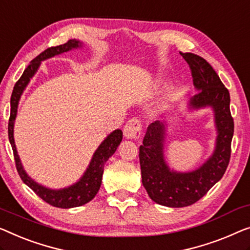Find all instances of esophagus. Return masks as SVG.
<instances>
[{"label":"esophagus","mask_w":250,"mask_h":250,"mask_svg":"<svg viewBox=\"0 0 250 250\" xmlns=\"http://www.w3.org/2000/svg\"><path fill=\"white\" fill-rule=\"evenodd\" d=\"M124 136L128 140H137L141 137L142 134V124L141 121L137 118H132L126 123L124 126Z\"/></svg>","instance_id":"34e87169"}]
</instances>
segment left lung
I'll return each instance as SVG.
<instances>
[{
	"instance_id": "8db88e82",
	"label": "left lung",
	"mask_w": 250,
	"mask_h": 250,
	"mask_svg": "<svg viewBox=\"0 0 250 250\" xmlns=\"http://www.w3.org/2000/svg\"><path fill=\"white\" fill-rule=\"evenodd\" d=\"M193 75L198 92L189 101L190 109L211 107L214 111L216 142L213 154L200 168L189 172L170 170L164 155L166 122L151 123L140 146L142 184L152 201L168 208H184L201 200L222 178L231 155L233 118L230 95L219 75L203 57L180 53Z\"/></svg>"
}]
</instances>
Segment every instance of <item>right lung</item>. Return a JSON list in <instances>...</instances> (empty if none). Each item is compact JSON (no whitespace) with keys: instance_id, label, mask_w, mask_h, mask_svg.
Returning <instances> with one entry per match:
<instances>
[{"instance_id":"obj_1","label":"right lung","mask_w":250,"mask_h":250,"mask_svg":"<svg viewBox=\"0 0 250 250\" xmlns=\"http://www.w3.org/2000/svg\"><path fill=\"white\" fill-rule=\"evenodd\" d=\"M80 47H82V42L80 41L70 39V41L65 42L63 45L50 47V48H47L44 52L39 54L36 59L31 61L26 70L23 71L21 78L17 81L16 84H14L12 96H11V111L8 126L9 141L11 143V146H12L14 161H16V167L18 172H19L20 178L22 179V182L26 184L27 186L30 187L42 200H44L46 203L60 208H71L84 205L96 196L101 185L104 164H106L108 159L115 153V151L117 150L119 143L122 142L123 132L121 129H115L113 133H110L109 135L103 141V143L100 144L98 149L96 150L95 154H93L91 161H90L89 167L86 168L85 172L83 173V176L78 183H75L73 185L68 186L66 188H62V189H50V188L39 185V184L36 183L34 179H31L30 177L27 175V172L24 171L19 155H18L16 144H14L13 127L14 121H16L17 117L18 104H19L20 97L22 95L23 90L26 89V86L28 85L30 79L34 77L36 72H37L42 61L50 59V57L59 55V54L68 52V50L71 49L80 48Z\"/></svg>"}]
</instances>
